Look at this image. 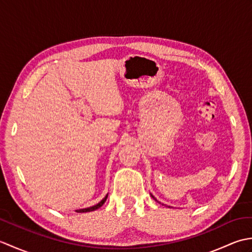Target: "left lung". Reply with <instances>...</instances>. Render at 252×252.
Wrapping results in <instances>:
<instances>
[{
    "label": "left lung",
    "instance_id": "obj_1",
    "mask_svg": "<svg viewBox=\"0 0 252 252\" xmlns=\"http://www.w3.org/2000/svg\"><path fill=\"white\" fill-rule=\"evenodd\" d=\"M153 198H155V197H154V196H153Z\"/></svg>",
    "mask_w": 252,
    "mask_h": 252
}]
</instances>
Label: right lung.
Listing matches in <instances>:
<instances>
[{"label": "right lung", "instance_id": "obj_1", "mask_svg": "<svg viewBox=\"0 0 252 252\" xmlns=\"http://www.w3.org/2000/svg\"><path fill=\"white\" fill-rule=\"evenodd\" d=\"M107 197H108V195H106V197L104 198V199L101 200L100 202H98L97 205H95V206H93V207H90V208H85V209H80V210H77V212H91V211L96 210V209H98V208H100L101 206L104 205L106 199H107Z\"/></svg>", "mask_w": 252, "mask_h": 252}]
</instances>
